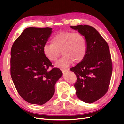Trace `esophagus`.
Listing matches in <instances>:
<instances>
[{"mask_svg": "<svg viewBox=\"0 0 124 124\" xmlns=\"http://www.w3.org/2000/svg\"><path fill=\"white\" fill-rule=\"evenodd\" d=\"M61 70L62 72H66V71H67L69 70L68 69H66V68H62Z\"/></svg>", "mask_w": 124, "mask_h": 124, "instance_id": "esophagus-1", "label": "esophagus"}]
</instances>
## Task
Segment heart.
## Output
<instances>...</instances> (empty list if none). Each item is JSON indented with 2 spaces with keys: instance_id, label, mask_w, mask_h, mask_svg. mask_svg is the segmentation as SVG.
<instances>
[{
  "instance_id": "obj_1",
  "label": "heart",
  "mask_w": 124,
  "mask_h": 124,
  "mask_svg": "<svg viewBox=\"0 0 124 124\" xmlns=\"http://www.w3.org/2000/svg\"><path fill=\"white\" fill-rule=\"evenodd\" d=\"M51 43L44 45L43 53L49 61L56 62L62 52L63 55L55 64L58 67L66 68L73 61L76 63L81 62L87 52L86 39L79 32H58L52 37Z\"/></svg>"
}]
</instances>
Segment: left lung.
I'll return each mask as SVG.
<instances>
[{
  "label": "left lung",
  "instance_id": "left-lung-1",
  "mask_svg": "<svg viewBox=\"0 0 124 124\" xmlns=\"http://www.w3.org/2000/svg\"><path fill=\"white\" fill-rule=\"evenodd\" d=\"M86 39L87 52L84 58L70 69L76 74V95L86 103L98 100L108 92L112 72V62L108 44L97 30L84 25L71 26Z\"/></svg>",
  "mask_w": 124,
  "mask_h": 124
}]
</instances>
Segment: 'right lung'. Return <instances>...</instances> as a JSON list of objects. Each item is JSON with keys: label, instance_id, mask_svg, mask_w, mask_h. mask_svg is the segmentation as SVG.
Segmentation results:
<instances>
[{"label": "right lung", "instance_id": "1", "mask_svg": "<svg viewBox=\"0 0 124 124\" xmlns=\"http://www.w3.org/2000/svg\"><path fill=\"white\" fill-rule=\"evenodd\" d=\"M52 29L26 28L11 47V76L18 93L29 103L42 105L49 100L62 74L57 68L48 70L53 65L43 53Z\"/></svg>", "mask_w": 124, "mask_h": 124}]
</instances>
